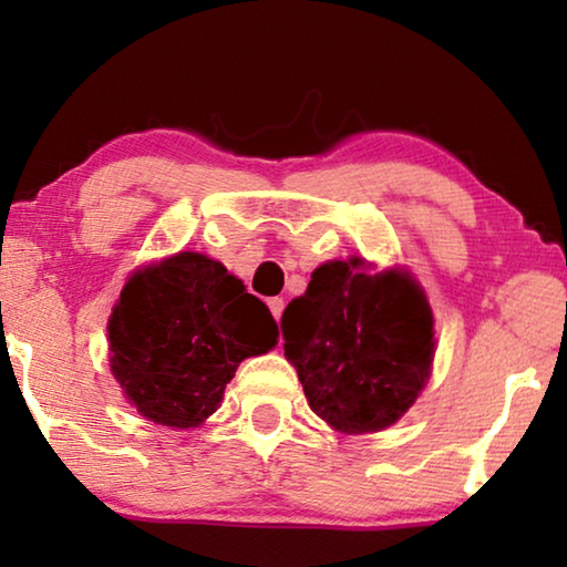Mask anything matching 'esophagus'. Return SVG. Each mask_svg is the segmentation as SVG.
Segmentation results:
<instances>
[{
  "label": "esophagus",
  "instance_id": "34e87169",
  "mask_svg": "<svg viewBox=\"0 0 567 567\" xmlns=\"http://www.w3.org/2000/svg\"><path fill=\"white\" fill-rule=\"evenodd\" d=\"M267 305H270V312L275 315V320H280V315H282V310H285V300H282V297H270V300H267Z\"/></svg>",
  "mask_w": 567,
  "mask_h": 567
}]
</instances>
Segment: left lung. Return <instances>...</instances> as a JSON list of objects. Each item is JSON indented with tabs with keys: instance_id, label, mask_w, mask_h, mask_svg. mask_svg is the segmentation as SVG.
<instances>
[{
	"instance_id": "obj_1",
	"label": "left lung",
	"mask_w": 567,
	"mask_h": 567,
	"mask_svg": "<svg viewBox=\"0 0 567 567\" xmlns=\"http://www.w3.org/2000/svg\"><path fill=\"white\" fill-rule=\"evenodd\" d=\"M280 324L312 412L348 435L398 422L433 368V310L398 267L370 272L360 257L324 262Z\"/></svg>"
}]
</instances>
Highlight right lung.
Returning a JSON list of instances; mask_svg holds the SVG:
<instances>
[{"label": "right lung", "mask_w": 567, "mask_h": 567, "mask_svg": "<svg viewBox=\"0 0 567 567\" xmlns=\"http://www.w3.org/2000/svg\"><path fill=\"white\" fill-rule=\"evenodd\" d=\"M110 368L140 415L175 430L213 415L237 364L277 344V322L227 267L177 252L134 272L107 322Z\"/></svg>", "instance_id": "obj_1"}]
</instances>
